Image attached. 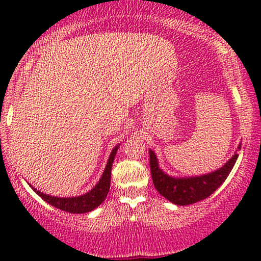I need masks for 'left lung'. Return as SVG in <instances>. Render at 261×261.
Here are the masks:
<instances>
[{
    "mask_svg": "<svg viewBox=\"0 0 261 261\" xmlns=\"http://www.w3.org/2000/svg\"><path fill=\"white\" fill-rule=\"evenodd\" d=\"M239 149H241V144H239L234 155L215 171L199 176L174 177L160 169L159 160L154 151L149 148V166H151L153 184L159 194L173 204L188 205L202 201L215 192L229 176L234 164L238 160Z\"/></svg>",
    "mask_w": 261,
    "mask_h": 261,
    "instance_id": "obj_1",
    "label": "left lung"
}]
</instances>
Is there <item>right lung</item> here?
I'll return each instance as SVG.
<instances>
[{
    "instance_id": "1",
    "label": "right lung",
    "mask_w": 261,
    "mask_h": 261,
    "mask_svg": "<svg viewBox=\"0 0 261 261\" xmlns=\"http://www.w3.org/2000/svg\"><path fill=\"white\" fill-rule=\"evenodd\" d=\"M119 147H120V144L116 145L115 147L113 148V151L109 155L108 162H107L105 171H103L102 176L97 181V184H96L91 190H89L83 195L72 196V197H57V196H51V195L45 194V192L37 190V189L32 187L31 184L30 187L33 189V191L37 192V195L40 196L45 202H47L48 204H51L57 209L64 210V212L71 213V214H84V213L91 212V210L97 208V206L105 201L107 195H108L109 189H110L112 166Z\"/></svg>"
}]
</instances>
